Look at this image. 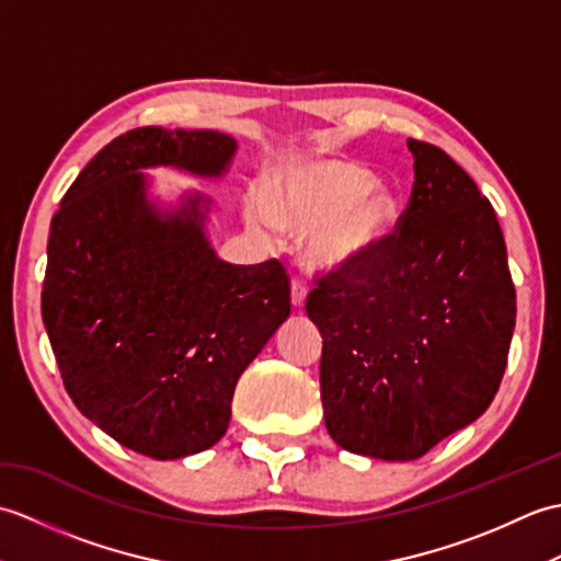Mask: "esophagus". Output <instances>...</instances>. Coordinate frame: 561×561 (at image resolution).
<instances>
[{
  "label": "esophagus",
  "instance_id": "obj_1",
  "mask_svg": "<svg viewBox=\"0 0 561 561\" xmlns=\"http://www.w3.org/2000/svg\"><path fill=\"white\" fill-rule=\"evenodd\" d=\"M306 294H308L306 282L296 277V279L291 282V304H294L296 308H304V304H306Z\"/></svg>",
  "mask_w": 561,
  "mask_h": 561
}]
</instances>
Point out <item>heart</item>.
Here are the masks:
<instances>
[{
	"instance_id": "obj_1",
	"label": "heart",
	"mask_w": 561,
	"mask_h": 561,
	"mask_svg": "<svg viewBox=\"0 0 561 561\" xmlns=\"http://www.w3.org/2000/svg\"><path fill=\"white\" fill-rule=\"evenodd\" d=\"M248 219L260 233H308L306 260L316 270L362 265L386 248L400 224L398 197L376 185L364 165L340 159L289 165L274 178L272 205L255 199Z\"/></svg>"
}]
</instances>
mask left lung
<instances>
[{"label":"left lung","instance_id":"1","mask_svg":"<svg viewBox=\"0 0 561 561\" xmlns=\"http://www.w3.org/2000/svg\"><path fill=\"white\" fill-rule=\"evenodd\" d=\"M414 185L396 236L330 270L306 313L323 335L320 400L337 446L416 460L490 408L516 289L490 199L444 149L408 139Z\"/></svg>","mask_w":561,"mask_h":561}]
</instances>
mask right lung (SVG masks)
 Returning a JSON list of instances; mask_svg holds the SVG:
<instances>
[{
  "instance_id": "1",
  "label": "right lung",
  "mask_w": 561,
  "mask_h": 561,
  "mask_svg": "<svg viewBox=\"0 0 561 561\" xmlns=\"http://www.w3.org/2000/svg\"><path fill=\"white\" fill-rule=\"evenodd\" d=\"M233 153L214 129H129L87 163L50 224L41 308L69 398L157 460L217 444L238 378L291 313L279 260L214 253L209 197L175 211L147 197L145 169L219 178Z\"/></svg>"
}]
</instances>
